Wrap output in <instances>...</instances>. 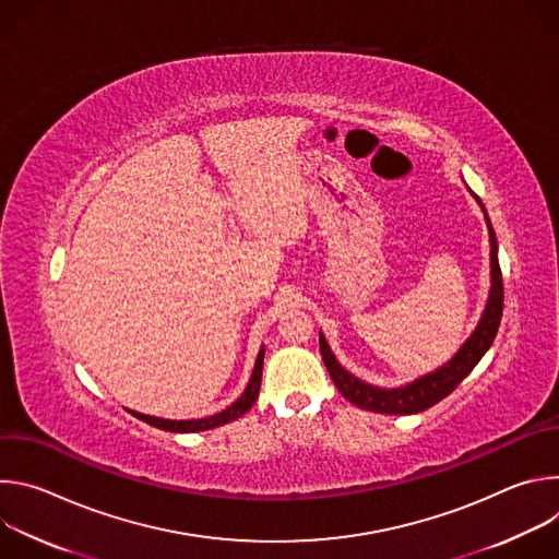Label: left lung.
<instances>
[{
    "mask_svg": "<svg viewBox=\"0 0 559 559\" xmlns=\"http://www.w3.org/2000/svg\"><path fill=\"white\" fill-rule=\"evenodd\" d=\"M471 192V190H468ZM473 194V192H471ZM477 205L483 207L487 227H489V241H491V292L489 300L485 307V313L477 323L475 332L466 338V343L457 349V354L444 362L440 369L405 384V386H395V389H380L373 384H367L352 376L332 354L325 336L321 334L318 343H321V354L323 362L338 386V391L347 397V401L365 412H376V414H393V416H407V414H418L436 403H440L442 397H447L468 373L471 369L480 362V358L487 354L491 347L498 328H500V318H502V305H504V287H502V272L498 263V238L491 225V218L487 216V210L480 201V197L473 194Z\"/></svg>",
    "mask_w": 559,
    "mask_h": 559,
    "instance_id": "8db88e82",
    "label": "left lung"
}]
</instances>
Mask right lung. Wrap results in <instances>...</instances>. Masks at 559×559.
I'll use <instances>...</instances> for the list:
<instances>
[{
  "instance_id": "1",
  "label": "right lung",
  "mask_w": 559,
  "mask_h": 559,
  "mask_svg": "<svg viewBox=\"0 0 559 559\" xmlns=\"http://www.w3.org/2000/svg\"><path fill=\"white\" fill-rule=\"evenodd\" d=\"M263 356H265V347H261L259 356H257V365L252 371V378L246 386V391L241 393L238 401H234L227 409H223L221 414L201 418V420H164V418H154V416H145V414H136L132 412V416H136L139 420L156 427V429H164V431H173V433H194V431H207L221 425H227L236 418H241L248 409H252V405L257 403L259 397V389H261V373H263Z\"/></svg>"
}]
</instances>
